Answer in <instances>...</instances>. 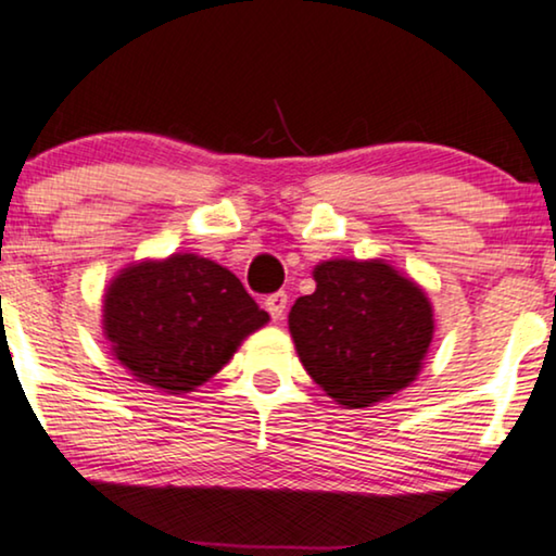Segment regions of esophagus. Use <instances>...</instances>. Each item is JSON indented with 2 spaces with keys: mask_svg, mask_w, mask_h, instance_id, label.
<instances>
[{
  "mask_svg": "<svg viewBox=\"0 0 556 556\" xmlns=\"http://www.w3.org/2000/svg\"><path fill=\"white\" fill-rule=\"evenodd\" d=\"M287 294L285 292H275V294H269L267 296V302H264V307H267V312L271 315V319H281L285 317V312H287Z\"/></svg>",
  "mask_w": 556,
  "mask_h": 556,
  "instance_id": "obj_1",
  "label": "esophagus"
}]
</instances>
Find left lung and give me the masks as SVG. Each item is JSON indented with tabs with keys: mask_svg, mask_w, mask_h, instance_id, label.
<instances>
[{
	"mask_svg": "<svg viewBox=\"0 0 556 556\" xmlns=\"http://www.w3.org/2000/svg\"><path fill=\"white\" fill-rule=\"evenodd\" d=\"M289 312L309 378L342 408H370L424 370L435 319L426 289L386 260H327Z\"/></svg>",
	"mask_w": 556,
	"mask_h": 556,
	"instance_id": "obj_1",
	"label": "left lung"
}]
</instances>
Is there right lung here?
<instances>
[{
  "label": "right lung",
  "mask_w": 556,
  "mask_h": 556,
  "mask_svg": "<svg viewBox=\"0 0 556 556\" xmlns=\"http://www.w3.org/2000/svg\"><path fill=\"white\" fill-rule=\"evenodd\" d=\"M267 323L237 275L199 254L130 262L103 294L113 357L138 382L170 395L214 378Z\"/></svg>",
  "instance_id": "obj_1"
}]
</instances>
